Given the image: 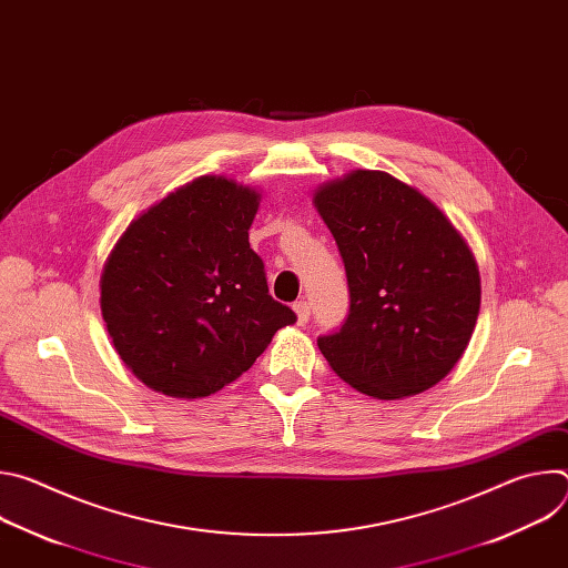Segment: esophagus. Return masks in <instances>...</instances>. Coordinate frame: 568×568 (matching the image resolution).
Listing matches in <instances>:
<instances>
[{
	"label": "esophagus",
	"mask_w": 568,
	"mask_h": 568,
	"mask_svg": "<svg viewBox=\"0 0 568 568\" xmlns=\"http://www.w3.org/2000/svg\"><path fill=\"white\" fill-rule=\"evenodd\" d=\"M294 312H296V323L298 326H305L310 318V303L307 301H296L294 303Z\"/></svg>",
	"instance_id": "esophagus-1"
}]
</instances>
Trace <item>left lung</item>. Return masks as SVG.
<instances>
[{
	"instance_id": "8db88e82",
	"label": "left lung",
	"mask_w": 568,
	"mask_h": 568,
	"mask_svg": "<svg viewBox=\"0 0 568 568\" xmlns=\"http://www.w3.org/2000/svg\"><path fill=\"white\" fill-rule=\"evenodd\" d=\"M314 206L348 278L351 310L318 351L353 388L397 399L438 384L463 357L480 276L463 235L420 191L382 171L323 184Z\"/></svg>"
}]
</instances>
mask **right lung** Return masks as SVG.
Instances as JSON below:
<instances>
[{
	"instance_id": "right-lung-1",
	"label": "right lung",
	"mask_w": 568,
	"mask_h": 568,
	"mask_svg": "<svg viewBox=\"0 0 568 568\" xmlns=\"http://www.w3.org/2000/svg\"><path fill=\"white\" fill-rule=\"evenodd\" d=\"M261 195L204 175L141 213L101 276V312L123 364L150 388L206 397L250 371L296 314L272 298L250 247Z\"/></svg>"
}]
</instances>
